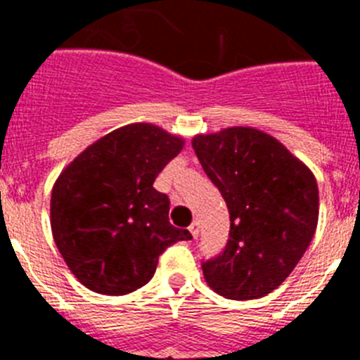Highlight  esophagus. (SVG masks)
Here are the masks:
<instances>
[{"instance_id":"esophagus-1","label":"esophagus","mask_w":360,"mask_h":360,"mask_svg":"<svg viewBox=\"0 0 360 360\" xmlns=\"http://www.w3.org/2000/svg\"><path fill=\"white\" fill-rule=\"evenodd\" d=\"M189 232L191 234H193V238H198V234H200V225H198V221H193V224L189 225Z\"/></svg>"}]
</instances>
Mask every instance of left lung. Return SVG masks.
Returning <instances> with one entry per match:
<instances>
[{
    "label": "left lung",
    "instance_id": "8db88e82",
    "mask_svg": "<svg viewBox=\"0 0 360 360\" xmlns=\"http://www.w3.org/2000/svg\"><path fill=\"white\" fill-rule=\"evenodd\" d=\"M193 149L224 196L231 218L225 249L202 263L227 299H257L290 276L316 234V176L274 136L254 128L196 135Z\"/></svg>",
    "mask_w": 360,
    "mask_h": 360
}]
</instances>
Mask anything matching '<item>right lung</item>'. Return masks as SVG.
<instances>
[{
	"mask_svg": "<svg viewBox=\"0 0 360 360\" xmlns=\"http://www.w3.org/2000/svg\"><path fill=\"white\" fill-rule=\"evenodd\" d=\"M182 146L158 126L128 124L88 146L59 174L50 200L53 241L86 288L129 294L153 278L167 247L193 240L169 224V198L153 187Z\"/></svg>",
	"mask_w": 360,
	"mask_h": 360,
	"instance_id": "obj_1",
	"label": "right lung"
}]
</instances>
